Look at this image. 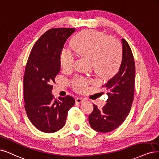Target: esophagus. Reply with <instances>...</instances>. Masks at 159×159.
<instances>
[{
	"label": "esophagus",
	"instance_id": "esophagus-1",
	"mask_svg": "<svg viewBox=\"0 0 159 159\" xmlns=\"http://www.w3.org/2000/svg\"><path fill=\"white\" fill-rule=\"evenodd\" d=\"M83 101H84V100L83 98H77L75 99L76 103H78V104L82 103V102H83Z\"/></svg>",
	"mask_w": 159,
	"mask_h": 159
}]
</instances>
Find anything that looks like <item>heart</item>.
<instances>
[{
    "label": "heart",
    "mask_w": 159,
    "mask_h": 159,
    "mask_svg": "<svg viewBox=\"0 0 159 159\" xmlns=\"http://www.w3.org/2000/svg\"><path fill=\"white\" fill-rule=\"evenodd\" d=\"M72 47L78 54L91 59L96 73L102 76L114 75L120 67L122 60V49L115 39L95 30H87L73 39ZM75 56L68 48H63L59 55L61 66L65 70L74 66ZM90 80L83 76H75L70 81L73 89L82 93L86 90Z\"/></svg>",
    "instance_id": "heart-1"
}]
</instances>
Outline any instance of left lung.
I'll return each mask as SVG.
<instances>
[{"label": "left lung", "instance_id": "8db88e82", "mask_svg": "<svg viewBox=\"0 0 159 159\" xmlns=\"http://www.w3.org/2000/svg\"><path fill=\"white\" fill-rule=\"evenodd\" d=\"M122 42V61L116 75L107 83L106 87L108 99L99 110L93 104L94 109L89 117V124L96 131L107 133L120 125L129 114L134 96L135 65L134 55L129 44L124 39Z\"/></svg>", "mask_w": 159, "mask_h": 159}]
</instances>
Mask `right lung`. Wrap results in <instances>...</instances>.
<instances>
[{
    "label": "right lung",
    "mask_w": 159,
    "mask_h": 159,
    "mask_svg": "<svg viewBox=\"0 0 159 159\" xmlns=\"http://www.w3.org/2000/svg\"><path fill=\"white\" fill-rule=\"evenodd\" d=\"M75 28H52L41 36L30 52L24 76L25 110L30 121L39 131L52 134L65 124L75 100L69 95L57 100L52 94L60 71L59 55Z\"/></svg>",
    "instance_id": "right-lung-1"
}]
</instances>
